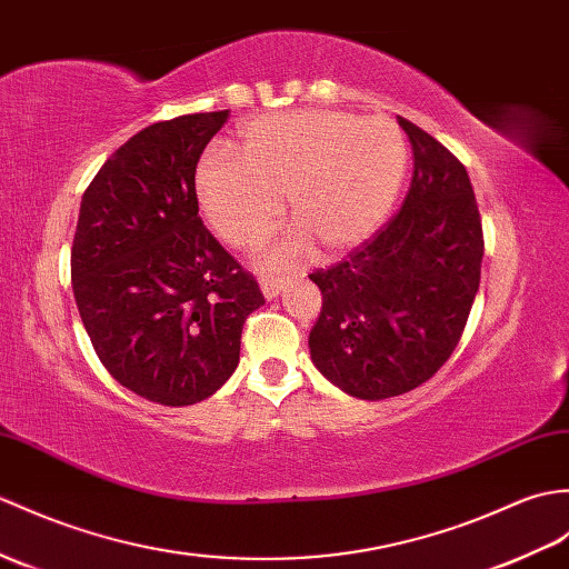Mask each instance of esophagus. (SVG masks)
<instances>
[{
	"label": "esophagus",
	"instance_id": "34e87169",
	"mask_svg": "<svg viewBox=\"0 0 569 569\" xmlns=\"http://www.w3.org/2000/svg\"><path fill=\"white\" fill-rule=\"evenodd\" d=\"M286 286H288L286 279H267V281H261V293L267 300H273V298H279V293Z\"/></svg>",
	"mask_w": 569,
	"mask_h": 569
}]
</instances>
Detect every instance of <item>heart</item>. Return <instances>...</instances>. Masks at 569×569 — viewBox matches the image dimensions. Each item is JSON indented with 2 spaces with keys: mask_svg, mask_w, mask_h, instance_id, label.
<instances>
[{
  "mask_svg": "<svg viewBox=\"0 0 569 569\" xmlns=\"http://www.w3.org/2000/svg\"><path fill=\"white\" fill-rule=\"evenodd\" d=\"M407 140L390 118L296 111L249 123L240 154L213 150L196 169L203 216L224 242L247 249L288 213L298 224L261 249L263 267L286 269L312 240L345 252L368 240L398 201Z\"/></svg>",
  "mask_w": 569,
  "mask_h": 569,
  "instance_id": "heart-1",
  "label": "heart"
}]
</instances>
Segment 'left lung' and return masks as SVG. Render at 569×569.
Returning <instances> with one entry per match:
<instances>
[{
    "label": "left lung",
    "mask_w": 569,
    "mask_h": 569,
    "mask_svg": "<svg viewBox=\"0 0 569 569\" xmlns=\"http://www.w3.org/2000/svg\"><path fill=\"white\" fill-rule=\"evenodd\" d=\"M398 123L415 152L400 213L345 261L310 273L322 290L310 359L332 386L371 402L415 390L448 361L485 254L466 167L412 121Z\"/></svg>",
    "instance_id": "obj_1"
}]
</instances>
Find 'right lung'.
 <instances>
[{
  "label": "right lung",
  "instance_id": "add662e5",
  "mask_svg": "<svg viewBox=\"0 0 569 569\" xmlns=\"http://www.w3.org/2000/svg\"><path fill=\"white\" fill-rule=\"evenodd\" d=\"M230 111L152 123L103 162L82 196L72 290L99 361L140 398H210L240 363L242 327L263 306L198 218L196 164Z\"/></svg>",
  "mask_w": 569,
  "mask_h": 569
}]
</instances>
